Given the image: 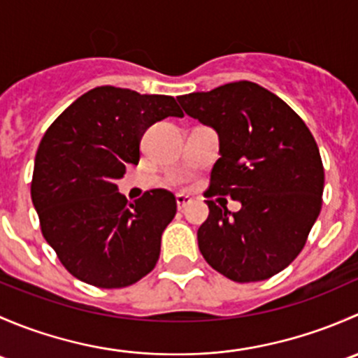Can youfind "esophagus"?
<instances>
[{"mask_svg": "<svg viewBox=\"0 0 358 358\" xmlns=\"http://www.w3.org/2000/svg\"><path fill=\"white\" fill-rule=\"evenodd\" d=\"M190 197L189 196H183V194H180V196H176V206H178L180 211H183V209L187 208V206L190 204Z\"/></svg>", "mask_w": 358, "mask_h": 358, "instance_id": "1", "label": "esophagus"}]
</instances>
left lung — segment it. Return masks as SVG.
Returning a JSON list of instances; mask_svg holds the SVG:
<instances>
[{
  "mask_svg": "<svg viewBox=\"0 0 358 358\" xmlns=\"http://www.w3.org/2000/svg\"><path fill=\"white\" fill-rule=\"evenodd\" d=\"M178 102L220 138L222 157L204 192L209 215L197 232L202 256L236 282L270 279L301 252L322 208L315 138L282 99L251 81L189 93ZM218 195L243 208H220L212 199Z\"/></svg>",
  "mask_w": 358,
  "mask_h": 358,
  "instance_id": "left-lung-1",
  "label": "left lung"
}]
</instances>
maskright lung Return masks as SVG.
<instances>
[{
  "label": "right lung",
  "mask_w": 358,
  "mask_h": 358,
  "mask_svg": "<svg viewBox=\"0 0 358 358\" xmlns=\"http://www.w3.org/2000/svg\"><path fill=\"white\" fill-rule=\"evenodd\" d=\"M168 115H183L173 96L99 86L46 129L31 197L43 237L76 279L119 289L156 266L161 236L176 215L175 196L154 189L128 202L115 180L126 164H138L147 128Z\"/></svg>",
  "instance_id": "add662e5"
}]
</instances>
